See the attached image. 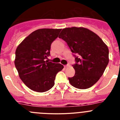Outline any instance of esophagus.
<instances>
[{
    "label": "esophagus",
    "instance_id": "1",
    "mask_svg": "<svg viewBox=\"0 0 120 120\" xmlns=\"http://www.w3.org/2000/svg\"><path fill=\"white\" fill-rule=\"evenodd\" d=\"M69 66H70V65L69 64H67V65H65L64 66V67L65 68H67V67H68Z\"/></svg>",
    "mask_w": 120,
    "mask_h": 120
}]
</instances>
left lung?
<instances>
[{"instance_id":"obj_1","label":"left lung","mask_w":120,"mask_h":120,"mask_svg":"<svg viewBox=\"0 0 120 120\" xmlns=\"http://www.w3.org/2000/svg\"><path fill=\"white\" fill-rule=\"evenodd\" d=\"M59 38L67 43L75 58V75L68 78L70 84L80 89L94 85L108 64L107 46L97 34L83 27L64 28Z\"/></svg>"}]
</instances>
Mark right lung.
<instances>
[{
    "instance_id": "1",
    "label": "right lung",
    "mask_w": 120,
    "mask_h": 120,
    "mask_svg": "<svg viewBox=\"0 0 120 120\" xmlns=\"http://www.w3.org/2000/svg\"><path fill=\"white\" fill-rule=\"evenodd\" d=\"M61 29L43 28L34 31L17 47L15 65L23 83L37 92L49 90L55 84L59 71L64 68L60 64L46 59L50 56V46Z\"/></svg>"
}]
</instances>
